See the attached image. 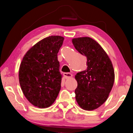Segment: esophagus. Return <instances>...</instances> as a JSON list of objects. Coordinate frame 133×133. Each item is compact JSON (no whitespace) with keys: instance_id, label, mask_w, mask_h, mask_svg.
Segmentation results:
<instances>
[{"instance_id":"34e87169","label":"esophagus","mask_w":133,"mask_h":133,"mask_svg":"<svg viewBox=\"0 0 133 133\" xmlns=\"http://www.w3.org/2000/svg\"><path fill=\"white\" fill-rule=\"evenodd\" d=\"M63 75H64L65 79H69V78L72 77V75L70 73H64V74Z\"/></svg>"}]
</instances>
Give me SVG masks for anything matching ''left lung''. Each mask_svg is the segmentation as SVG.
I'll return each mask as SVG.
<instances>
[{
	"mask_svg": "<svg viewBox=\"0 0 133 133\" xmlns=\"http://www.w3.org/2000/svg\"><path fill=\"white\" fill-rule=\"evenodd\" d=\"M72 43L77 51L87 57V68L75 76L76 99L82 109L94 110L106 101L112 88L115 74L112 62L91 38H76Z\"/></svg>",
	"mask_w": 133,
	"mask_h": 133,
	"instance_id": "1",
	"label": "left lung"
}]
</instances>
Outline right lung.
Returning a JSON list of instances; mask_svg holds the SVG:
<instances>
[{"instance_id": "add662e5", "label": "right lung", "mask_w": 133, "mask_h": 133, "mask_svg": "<svg viewBox=\"0 0 133 133\" xmlns=\"http://www.w3.org/2000/svg\"><path fill=\"white\" fill-rule=\"evenodd\" d=\"M64 38L50 36L29 49L23 58L19 81L25 96L39 108L53 104L61 89L62 75L57 54Z\"/></svg>"}]
</instances>
